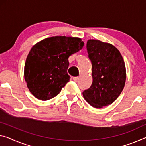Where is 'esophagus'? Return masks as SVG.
Segmentation results:
<instances>
[{"label":"esophagus","instance_id":"34e87169","mask_svg":"<svg viewBox=\"0 0 146 146\" xmlns=\"http://www.w3.org/2000/svg\"><path fill=\"white\" fill-rule=\"evenodd\" d=\"M78 79H79V77H78V76H76V77H73V80L74 81V82H77Z\"/></svg>","mask_w":146,"mask_h":146}]
</instances>
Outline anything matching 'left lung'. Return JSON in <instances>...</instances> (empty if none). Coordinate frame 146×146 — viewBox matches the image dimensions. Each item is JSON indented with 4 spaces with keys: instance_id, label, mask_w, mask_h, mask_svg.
<instances>
[{
    "instance_id": "1",
    "label": "left lung",
    "mask_w": 146,
    "mask_h": 146,
    "mask_svg": "<svg viewBox=\"0 0 146 146\" xmlns=\"http://www.w3.org/2000/svg\"><path fill=\"white\" fill-rule=\"evenodd\" d=\"M87 50L92 64L93 83L83 96L91 106L100 108L112 104L124 88L125 62L119 51L110 44L89 40Z\"/></svg>"
}]
</instances>
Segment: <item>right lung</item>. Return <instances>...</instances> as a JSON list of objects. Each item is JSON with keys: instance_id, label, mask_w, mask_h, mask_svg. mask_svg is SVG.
I'll return each instance as SVG.
<instances>
[{"instance_id": "right-lung-1", "label": "right lung", "mask_w": 146, "mask_h": 146, "mask_svg": "<svg viewBox=\"0 0 146 146\" xmlns=\"http://www.w3.org/2000/svg\"><path fill=\"white\" fill-rule=\"evenodd\" d=\"M84 43L79 38L53 36L35 44L27 57L24 77L31 93L48 100L57 96L70 80L68 57Z\"/></svg>"}]
</instances>
